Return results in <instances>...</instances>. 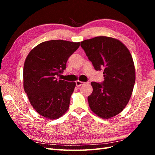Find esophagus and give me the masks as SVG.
<instances>
[{
	"label": "esophagus",
	"instance_id": "esophagus-1",
	"mask_svg": "<svg viewBox=\"0 0 155 155\" xmlns=\"http://www.w3.org/2000/svg\"><path fill=\"white\" fill-rule=\"evenodd\" d=\"M84 83V82H82V81H77L76 82V85L77 87H80L81 85H82Z\"/></svg>",
	"mask_w": 155,
	"mask_h": 155
}]
</instances>
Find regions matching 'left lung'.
Segmentation results:
<instances>
[{"mask_svg":"<svg viewBox=\"0 0 155 155\" xmlns=\"http://www.w3.org/2000/svg\"><path fill=\"white\" fill-rule=\"evenodd\" d=\"M81 46L95 70L104 69V81L91 82L89 107L100 118H110L124 110L132 94L135 83L132 56L121 41L109 37L85 40Z\"/></svg>","mask_w":155,"mask_h":155,"instance_id":"8db88e82","label":"left lung"}]
</instances>
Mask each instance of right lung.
Listing matches in <instances>:
<instances>
[{"label":"right lung","mask_w":155,"mask_h":155,"mask_svg":"<svg viewBox=\"0 0 155 155\" xmlns=\"http://www.w3.org/2000/svg\"><path fill=\"white\" fill-rule=\"evenodd\" d=\"M80 43L63 40L43 42L33 48L23 69L24 89L31 106L48 119H57L68 109L75 82L58 79Z\"/></svg>","instance_id":"add662e5"}]
</instances>
